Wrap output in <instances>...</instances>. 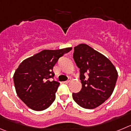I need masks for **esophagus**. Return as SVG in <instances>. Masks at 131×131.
I'll list each match as a JSON object with an SVG mask.
<instances>
[{
	"label": "esophagus",
	"instance_id": "34e87169",
	"mask_svg": "<svg viewBox=\"0 0 131 131\" xmlns=\"http://www.w3.org/2000/svg\"><path fill=\"white\" fill-rule=\"evenodd\" d=\"M70 79H68V80H67V81H64V83H65V84H67V83H68L70 82Z\"/></svg>",
	"mask_w": 131,
	"mask_h": 131
}]
</instances>
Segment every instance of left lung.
<instances>
[{"label":"left lung","instance_id":"1","mask_svg":"<svg viewBox=\"0 0 131 131\" xmlns=\"http://www.w3.org/2000/svg\"><path fill=\"white\" fill-rule=\"evenodd\" d=\"M73 58L82 84L81 90L72 94L73 99L83 108H96L112 95L118 72L108 58L86 44L74 47Z\"/></svg>","mask_w":131,"mask_h":131}]
</instances>
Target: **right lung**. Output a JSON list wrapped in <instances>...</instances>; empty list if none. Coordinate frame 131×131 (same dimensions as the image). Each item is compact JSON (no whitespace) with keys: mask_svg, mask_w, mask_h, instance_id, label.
<instances>
[{"mask_svg":"<svg viewBox=\"0 0 131 131\" xmlns=\"http://www.w3.org/2000/svg\"><path fill=\"white\" fill-rule=\"evenodd\" d=\"M72 49L44 50L19 64L13 75L15 87L17 96L29 108L43 111L54 101L60 83L50 81L54 76L53 66Z\"/></svg>","mask_w":131,"mask_h":131,"instance_id":"add662e5","label":"right lung"}]
</instances>
